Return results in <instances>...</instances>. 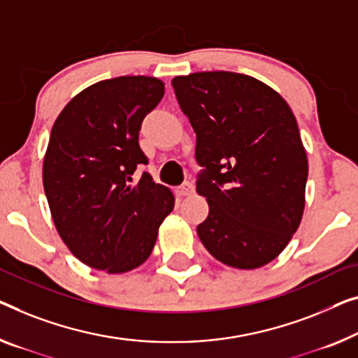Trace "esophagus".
<instances>
[{
    "instance_id": "1",
    "label": "esophagus",
    "mask_w": 358,
    "mask_h": 358,
    "mask_svg": "<svg viewBox=\"0 0 358 358\" xmlns=\"http://www.w3.org/2000/svg\"><path fill=\"white\" fill-rule=\"evenodd\" d=\"M193 193H194V185L189 183V181H186V183L181 185L177 189L178 196H191Z\"/></svg>"
}]
</instances>
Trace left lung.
<instances>
[{
    "instance_id": "left-lung-1",
    "label": "left lung",
    "mask_w": 358,
    "mask_h": 358,
    "mask_svg": "<svg viewBox=\"0 0 358 358\" xmlns=\"http://www.w3.org/2000/svg\"><path fill=\"white\" fill-rule=\"evenodd\" d=\"M196 133L209 204L197 234L222 264L239 270L275 260L301 225L308 161L289 104L260 80L196 72L172 80Z\"/></svg>"
}]
</instances>
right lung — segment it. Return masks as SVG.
<instances>
[{
  "label": "right lung",
  "instance_id": "1",
  "mask_svg": "<svg viewBox=\"0 0 358 358\" xmlns=\"http://www.w3.org/2000/svg\"><path fill=\"white\" fill-rule=\"evenodd\" d=\"M162 80L125 76L85 88L52 125L43 161V186L64 244L85 265L127 273L145 264L159 227L173 210L167 186L143 173L141 122L161 103Z\"/></svg>",
  "mask_w": 358,
  "mask_h": 358
}]
</instances>
